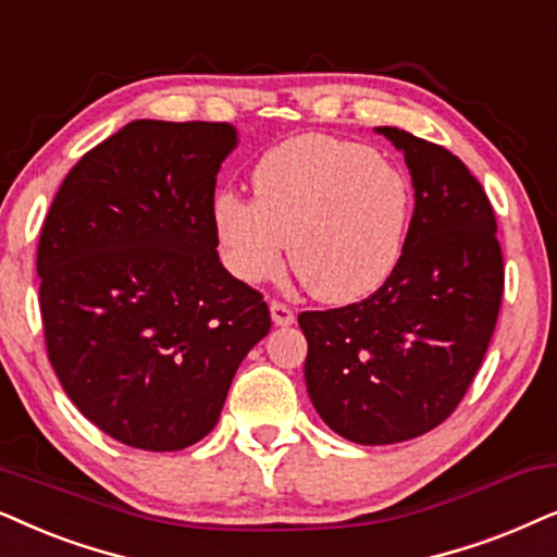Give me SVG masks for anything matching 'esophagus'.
I'll use <instances>...</instances> for the list:
<instances>
[{
  "label": "esophagus",
  "mask_w": 557,
  "mask_h": 557,
  "mask_svg": "<svg viewBox=\"0 0 557 557\" xmlns=\"http://www.w3.org/2000/svg\"><path fill=\"white\" fill-rule=\"evenodd\" d=\"M271 317H273V322L281 324V327H286V324H294V320H296L294 309L286 307L284 301H271Z\"/></svg>",
  "instance_id": "34e87169"
}]
</instances>
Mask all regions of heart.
Here are the masks:
<instances>
[{
  "label": "heart",
  "instance_id": "heart-1",
  "mask_svg": "<svg viewBox=\"0 0 557 557\" xmlns=\"http://www.w3.org/2000/svg\"><path fill=\"white\" fill-rule=\"evenodd\" d=\"M252 201L216 194L212 227L227 269L261 284L284 269L317 299L348 305L373 294L399 263L409 227L407 176L371 148L296 135L258 158Z\"/></svg>",
  "mask_w": 557,
  "mask_h": 557
}]
</instances>
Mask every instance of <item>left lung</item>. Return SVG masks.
Returning a JSON list of instances; mask_svg holds the SVG:
<instances>
[{
  "label": "left lung",
  "instance_id": "left-lung-1",
  "mask_svg": "<svg viewBox=\"0 0 557 557\" xmlns=\"http://www.w3.org/2000/svg\"><path fill=\"white\" fill-rule=\"evenodd\" d=\"M404 153L414 214L399 263L356 305L301 312L309 399L330 430L392 445L445 422L486 356L504 294L491 201L450 150L375 127Z\"/></svg>",
  "mask_w": 557,
  "mask_h": 557
}]
</instances>
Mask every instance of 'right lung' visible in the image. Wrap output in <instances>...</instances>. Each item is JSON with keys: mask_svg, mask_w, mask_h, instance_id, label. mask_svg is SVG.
Listing matches in <instances>:
<instances>
[{"mask_svg": "<svg viewBox=\"0 0 557 557\" xmlns=\"http://www.w3.org/2000/svg\"><path fill=\"white\" fill-rule=\"evenodd\" d=\"M227 122H129L63 178L38 243L50 366L86 420L140 450L214 430L237 366L271 330L263 294L216 256Z\"/></svg>", "mask_w": 557, "mask_h": 557, "instance_id": "right-lung-1", "label": "right lung"}]
</instances>
